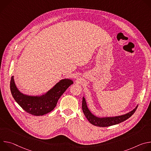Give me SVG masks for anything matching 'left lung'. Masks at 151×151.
I'll return each mask as SVG.
<instances>
[{
	"mask_svg": "<svg viewBox=\"0 0 151 151\" xmlns=\"http://www.w3.org/2000/svg\"><path fill=\"white\" fill-rule=\"evenodd\" d=\"M138 105L136 106V107L134 109H133L132 111L129 112L125 114L116 116H106V117H99L96 115H94L93 114L91 113V112L88 109L87 101L85 100V99L84 97L82 98V108L83 112L87 118L88 121L93 125L98 126V127H109L114 125H116L118 124H119L127 119H128L130 116L133 115V114L135 112L137 108Z\"/></svg>",
	"mask_w": 151,
	"mask_h": 151,
	"instance_id": "1",
	"label": "left lung"
}]
</instances>
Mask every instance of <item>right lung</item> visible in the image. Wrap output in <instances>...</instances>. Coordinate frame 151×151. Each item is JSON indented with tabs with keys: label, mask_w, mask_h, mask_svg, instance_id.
Here are the masks:
<instances>
[{
	"label": "right lung",
	"mask_w": 151,
	"mask_h": 151,
	"mask_svg": "<svg viewBox=\"0 0 151 151\" xmlns=\"http://www.w3.org/2000/svg\"><path fill=\"white\" fill-rule=\"evenodd\" d=\"M73 83L72 79H63L45 94L40 96H29L22 93L18 89L12 76L10 82V89L16 102L26 112L35 116H42L50 112L55 108L60 97Z\"/></svg>",
	"instance_id": "add662e5"
}]
</instances>
